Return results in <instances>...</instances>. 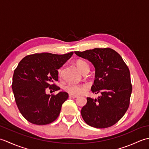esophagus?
<instances>
[{
    "label": "esophagus",
    "mask_w": 149,
    "mask_h": 149,
    "mask_svg": "<svg viewBox=\"0 0 149 149\" xmlns=\"http://www.w3.org/2000/svg\"><path fill=\"white\" fill-rule=\"evenodd\" d=\"M69 96H70V97H72V98H77L78 97V96L74 95H72V94L69 95Z\"/></svg>",
    "instance_id": "obj_1"
}]
</instances>
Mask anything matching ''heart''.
<instances>
[{"label": "heart", "mask_w": 149, "mask_h": 149, "mask_svg": "<svg viewBox=\"0 0 149 149\" xmlns=\"http://www.w3.org/2000/svg\"><path fill=\"white\" fill-rule=\"evenodd\" d=\"M76 65L82 74L85 71L89 70V65L88 63L82 59H79L76 61ZM61 74V69L59 70V75ZM65 90L70 94L72 95H81L85 91L87 90V86L86 85H81V84H75L69 83L66 84L65 86Z\"/></svg>", "instance_id": "b5f03b06"}]
</instances>
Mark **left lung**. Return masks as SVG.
Masks as SVG:
<instances>
[{
    "label": "left lung",
    "mask_w": 149,
    "mask_h": 149,
    "mask_svg": "<svg viewBox=\"0 0 149 149\" xmlns=\"http://www.w3.org/2000/svg\"><path fill=\"white\" fill-rule=\"evenodd\" d=\"M75 54L93 65L95 79L91 90L101 93L97 99L87 97V103L81 109L82 117L91 127H111L125 115L130 103L132 84L128 66L119 54L110 48Z\"/></svg>",
    "instance_id": "left-lung-1"
}]
</instances>
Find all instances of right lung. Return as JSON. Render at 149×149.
Here are the masks:
<instances>
[{"instance_id": "right-lung-1", "label": "right lung", "mask_w": 149, "mask_h": 149, "mask_svg": "<svg viewBox=\"0 0 149 149\" xmlns=\"http://www.w3.org/2000/svg\"><path fill=\"white\" fill-rule=\"evenodd\" d=\"M73 54H34L26 56L18 63L13 76L12 89L18 108L27 121L46 125L58 118L68 94L60 91L57 95H49L46 90H60L52 83L58 81V70Z\"/></svg>"}]
</instances>
